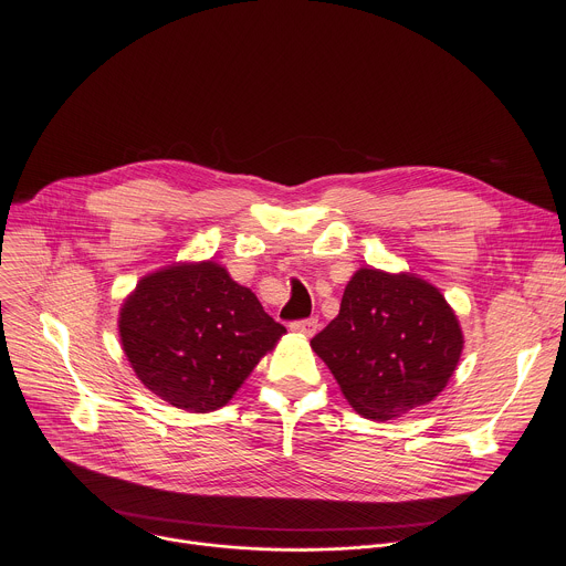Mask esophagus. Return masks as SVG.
<instances>
[{
    "label": "esophagus",
    "instance_id": "esophagus-1",
    "mask_svg": "<svg viewBox=\"0 0 566 566\" xmlns=\"http://www.w3.org/2000/svg\"><path fill=\"white\" fill-rule=\"evenodd\" d=\"M291 329L297 332V334H304V336H313L315 329H317V319L315 317L295 319V322H291Z\"/></svg>",
    "mask_w": 566,
    "mask_h": 566
}]
</instances>
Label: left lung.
I'll use <instances>...</instances> for the list:
<instances>
[{
	"instance_id": "1",
	"label": "left lung",
	"mask_w": 566,
	"mask_h": 566,
	"mask_svg": "<svg viewBox=\"0 0 566 566\" xmlns=\"http://www.w3.org/2000/svg\"><path fill=\"white\" fill-rule=\"evenodd\" d=\"M349 406L389 421L430 402L450 380L463 349L457 315L428 282L360 269L340 313L311 340Z\"/></svg>"
}]
</instances>
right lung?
<instances>
[{"instance_id": "add662e5", "label": "right lung", "mask_w": 566, "mask_h": 566, "mask_svg": "<svg viewBox=\"0 0 566 566\" xmlns=\"http://www.w3.org/2000/svg\"><path fill=\"white\" fill-rule=\"evenodd\" d=\"M118 322L140 382L188 412L223 408L286 332L251 289L212 262L143 277Z\"/></svg>"}]
</instances>
